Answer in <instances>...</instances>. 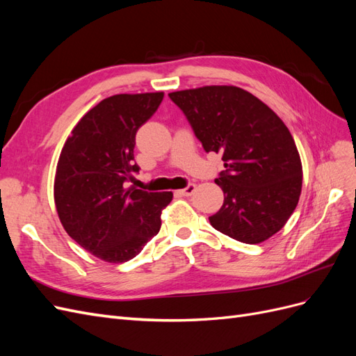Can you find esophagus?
Segmentation results:
<instances>
[{"label": "esophagus", "mask_w": 356, "mask_h": 356, "mask_svg": "<svg viewBox=\"0 0 356 356\" xmlns=\"http://www.w3.org/2000/svg\"><path fill=\"white\" fill-rule=\"evenodd\" d=\"M195 191H196V186L195 184H188L186 188L178 190V193H179V195H182V196H191Z\"/></svg>", "instance_id": "34e87169"}]
</instances>
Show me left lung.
I'll return each instance as SVG.
<instances>
[{"mask_svg":"<svg viewBox=\"0 0 356 356\" xmlns=\"http://www.w3.org/2000/svg\"><path fill=\"white\" fill-rule=\"evenodd\" d=\"M186 114L204 152L220 153L224 193L213 229L243 243H261L294 212L303 168L294 138L268 106L236 86H203L169 93Z\"/></svg>","mask_w":356,"mask_h":356,"instance_id":"1","label":"left lung"}]
</instances>
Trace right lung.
Listing matches in <instances>:
<instances>
[{"label": "right lung", "mask_w": 356, "mask_h": 356, "mask_svg": "<svg viewBox=\"0 0 356 356\" xmlns=\"http://www.w3.org/2000/svg\"><path fill=\"white\" fill-rule=\"evenodd\" d=\"M163 92L114 95L75 124L60 152L55 204L63 229L86 251L106 263H124L141 252L161 225L172 191L124 188L134 163L138 129L163 101Z\"/></svg>", "instance_id": "add662e5"}]
</instances>
